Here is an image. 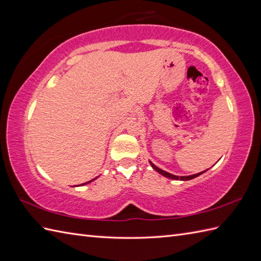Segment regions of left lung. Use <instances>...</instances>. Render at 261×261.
Here are the masks:
<instances>
[{"instance_id":"obj_1","label":"left lung","mask_w":261,"mask_h":261,"mask_svg":"<svg viewBox=\"0 0 261 261\" xmlns=\"http://www.w3.org/2000/svg\"><path fill=\"white\" fill-rule=\"evenodd\" d=\"M150 163V165H151V167L156 170V171H158L159 174H162L163 176H165V177H167V178H170V179H176V180H178V179H180V180H190V179H193V178H195V177H197V176H199V175H202L204 171H202V173H198V174H194V175H191V176H176V175H173V174H169V173H167V171H165V170H163V169H160V168H158L157 166H154L151 162H149Z\"/></svg>"}]
</instances>
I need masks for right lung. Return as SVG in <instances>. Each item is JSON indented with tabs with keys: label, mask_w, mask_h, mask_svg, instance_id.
Returning a JSON list of instances; mask_svg holds the SVG:
<instances>
[{
	"label": "right lung",
	"mask_w": 261,
	"mask_h": 261,
	"mask_svg": "<svg viewBox=\"0 0 261 261\" xmlns=\"http://www.w3.org/2000/svg\"><path fill=\"white\" fill-rule=\"evenodd\" d=\"M94 179H96V178H94ZM94 179H92V180H90V181H93ZM90 181H87V182H84V184H82V185H85V184H88V182H90Z\"/></svg>",
	"instance_id": "add662e5"
}]
</instances>
